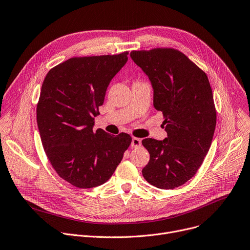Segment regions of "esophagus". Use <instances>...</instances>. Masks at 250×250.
I'll return each instance as SVG.
<instances>
[{
    "label": "esophagus",
    "instance_id": "34e87169",
    "mask_svg": "<svg viewBox=\"0 0 250 250\" xmlns=\"http://www.w3.org/2000/svg\"><path fill=\"white\" fill-rule=\"evenodd\" d=\"M142 146V140L139 138H132L131 140V147L137 148Z\"/></svg>",
    "mask_w": 250,
    "mask_h": 250
}]
</instances>
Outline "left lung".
I'll list each match as a JSON object with an SVG mask.
<instances>
[{
  "label": "left lung",
  "mask_w": 250,
  "mask_h": 250,
  "mask_svg": "<svg viewBox=\"0 0 250 250\" xmlns=\"http://www.w3.org/2000/svg\"><path fill=\"white\" fill-rule=\"evenodd\" d=\"M130 57L151 83L167 133L164 141L143 140L149 162L142 172L151 186L173 189L195 175L209 150L216 125L212 89L207 74L178 50L132 51Z\"/></svg>",
  "instance_id": "left-lung-1"
}]
</instances>
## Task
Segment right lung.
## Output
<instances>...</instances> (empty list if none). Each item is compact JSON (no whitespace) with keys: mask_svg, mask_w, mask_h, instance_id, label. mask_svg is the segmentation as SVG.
I'll return each mask as SVG.
<instances>
[{"mask_svg":"<svg viewBox=\"0 0 250 250\" xmlns=\"http://www.w3.org/2000/svg\"><path fill=\"white\" fill-rule=\"evenodd\" d=\"M127 55L71 58L43 80L37 104L42 147L59 176L79 188L107 181L131 144L127 133L113 137L93 128L109 82Z\"/></svg>","mask_w":250,"mask_h":250,"instance_id":"obj_1","label":"right lung"}]
</instances>
